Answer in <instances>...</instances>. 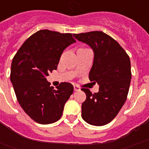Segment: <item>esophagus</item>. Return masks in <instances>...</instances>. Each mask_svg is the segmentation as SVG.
<instances>
[{
    "mask_svg": "<svg viewBox=\"0 0 149 149\" xmlns=\"http://www.w3.org/2000/svg\"><path fill=\"white\" fill-rule=\"evenodd\" d=\"M80 90H81V88H80V87H79L78 85H74V91L77 92V91H80Z\"/></svg>",
    "mask_w": 149,
    "mask_h": 149,
    "instance_id": "1",
    "label": "esophagus"
}]
</instances>
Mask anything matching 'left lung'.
<instances>
[{
	"instance_id": "obj_1",
	"label": "left lung",
	"mask_w": 149,
	"mask_h": 149,
	"mask_svg": "<svg viewBox=\"0 0 149 149\" xmlns=\"http://www.w3.org/2000/svg\"><path fill=\"white\" fill-rule=\"evenodd\" d=\"M73 35L93 49V65L88 78L100 85L97 93L85 88L81 89L86 94L81 106L82 118L95 126L107 125L127 99L132 77L130 59L116 40L101 31Z\"/></svg>"
}]
</instances>
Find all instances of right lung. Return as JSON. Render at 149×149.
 Returning a JSON list of instances; mask_svg holds the SVG:
<instances>
[{"label": "right lung", "mask_w": 149, "mask_h": 149, "mask_svg": "<svg viewBox=\"0 0 149 149\" xmlns=\"http://www.w3.org/2000/svg\"><path fill=\"white\" fill-rule=\"evenodd\" d=\"M74 42L72 33L40 30L23 43L13 59L10 80L17 99L37 123L57 121L73 93L70 83L61 82L54 89L45 77L56 69L63 51Z\"/></svg>", "instance_id": "right-lung-1"}]
</instances>
